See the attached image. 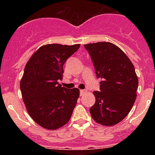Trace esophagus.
Masks as SVG:
<instances>
[{"label":"esophagus","mask_w":155,"mask_h":155,"mask_svg":"<svg viewBox=\"0 0 155 155\" xmlns=\"http://www.w3.org/2000/svg\"><path fill=\"white\" fill-rule=\"evenodd\" d=\"M86 91H87L86 90H83V89H82V90H80V94L82 95L83 94H85Z\"/></svg>","instance_id":"1"}]
</instances>
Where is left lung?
Masks as SVG:
<instances>
[{
	"label": "left lung",
	"mask_w": 155,
	"mask_h": 155,
	"mask_svg": "<svg viewBox=\"0 0 155 155\" xmlns=\"http://www.w3.org/2000/svg\"><path fill=\"white\" fill-rule=\"evenodd\" d=\"M101 79V91H94L96 101L91 107L92 118L104 126L118 124L132 109L138 77L129 58L116 45L98 42L84 45Z\"/></svg>",
	"instance_id": "left-lung-1"
}]
</instances>
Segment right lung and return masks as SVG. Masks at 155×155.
<instances>
[{
	"label": "right lung",
	"mask_w": 155,
	"mask_h": 155,
	"mask_svg": "<svg viewBox=\"0 0 155 155\" xmlns=\"http://www.w3.org/2000/svg\"><path fill=\"white\" fill-rule=\"evenodd\" d=\"M80 44H46L32 54L25 68L20 89L26 109L37 124L46 130L61 127L70 119L79 89L61 87L63 66Z\"/></svg>",
	"instance_id": "1"
}]
</instances>
